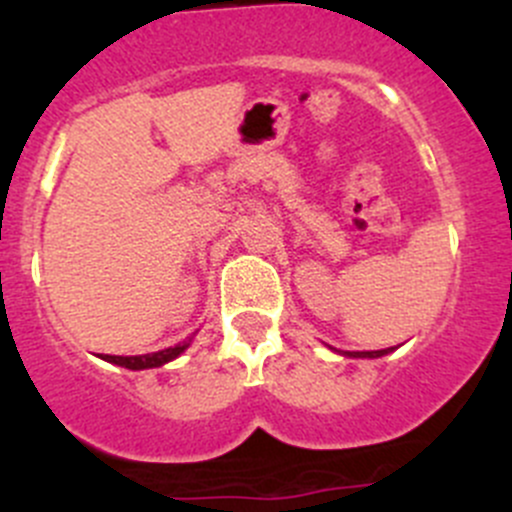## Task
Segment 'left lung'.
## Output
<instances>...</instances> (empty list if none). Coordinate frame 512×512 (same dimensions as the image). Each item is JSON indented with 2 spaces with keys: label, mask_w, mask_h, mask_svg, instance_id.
I'll return each instance as SVG.
<instances>
[{
  "label": "left lung",
  "mask_w": 512,
  "mask_h": 512,
  "mask_svg": "<svg viewBox=\"0 0 512 512\" xmlns=\"http://www.w3.org/2000/svg\"><path fill=\"white\" fill-rule=\"evenodd\" d=\"M389 354V349H379V352H352L349 356H369V359H374V356H384Z\"/></svg>",
  "instance_id": "1"
}]
</instances>
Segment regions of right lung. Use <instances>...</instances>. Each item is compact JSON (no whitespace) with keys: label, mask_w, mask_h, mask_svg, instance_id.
<instances>
[{"label":"right lung","mask_w":512,"mask_h":512,"mask_svg":"<svg viewBox=\"0 0 512 512\" xmlns=\"http://www.w3.org/2000/svg\"><path fill=\"white\" fill-rule=\"evenodd\" d=\"M190 347V337L185 342L175 344V347L163 349V352L156 354H141V356H111V354H103V359L111 361V364L118 366H126V369H153V366H163L168 361H173L175 356H180L185 349Z\"/></svg>","instance_id":"1"}]
</instances>
